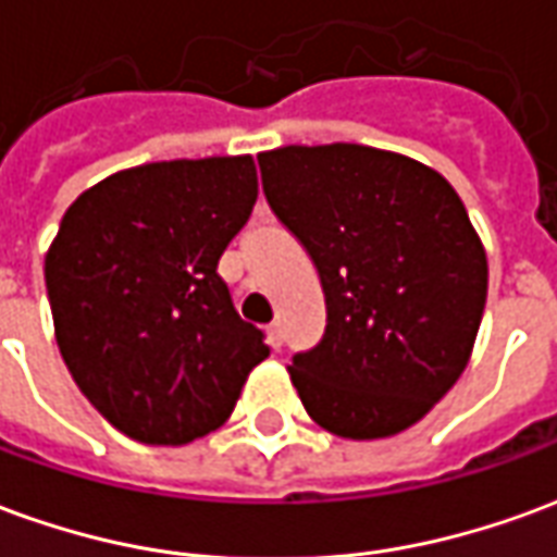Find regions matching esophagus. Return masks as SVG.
I'll return each instance as SVG.
<instances>
[{
    "instance_id": "34e87169",
    "label": "esophagus",
    "mask_w": 557,
    "mask_h": 557,
    "mask_svg": "<svg viewBox=\"0 0 557 557\" xmlns=\"http://www.w3.org/2000/svg\"><path fill=\"white\" fill-rule=\"evenodd\" d=\"M268 346H271V349H280V346H283V327H280V322L268 325Z\"/></svg>"
}]
</instances>
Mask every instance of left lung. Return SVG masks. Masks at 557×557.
<instances>
[{"mask_svg":"<svg viewBox=\"0 0 557 557\" xmlns=\"http://www.w3.org/2000/svg\"><path fill=\"white\" fill-rule=\"evenodd\" d=\"M259 170L325 292V334L289 367L304 409L355 442L409 430L462 375L486 307L462 199L418 160L355 143L262 151Z\"/></svg>","mask_w":557,"mask_h":557,"instance_id":"obj_1","label":"left lung"}]
</instances>
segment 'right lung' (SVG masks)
Here are the masks:
<instances>
[{
    "label": "right lung",
    "instance_id": "right-lung-1",
    "mask_svg": "<svg viewBox=\"0 0 557 557\" xmlns=\"http://www.w3.org/2000/svg\"><path fill=\"white\" fill-rule=\"evenodd\" d=\"M256 194L250 154L160 160L98 182L59 223L44 259L55 343L127 438L178 447L214 432L268 358L218 274Z\"/></svg>",
    "mask_w": 557,
    "mask_h": 557
}]
</instances>
